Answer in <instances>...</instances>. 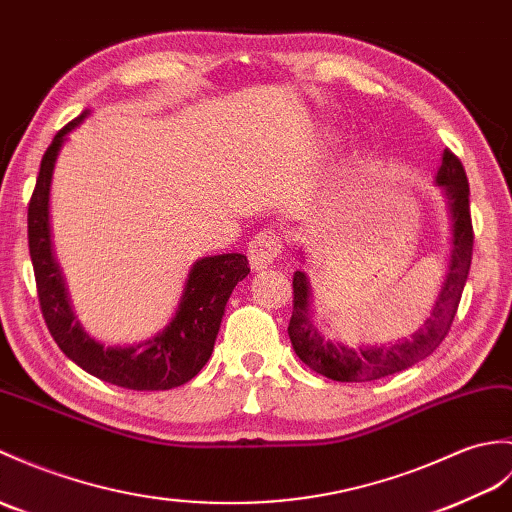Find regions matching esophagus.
I'll use <instances>...</instances> for the list:
<instances>
[{
  "label": "esophagus",
  "instance_id": "esophagus-1",
  "mask_svg": "<svg viewBox=\"0 0 512 512\" xmlns=\"http://www.w3.org/2000/svg\"><path fill=\"white\" fill-rule=\"evenodd\" d=\"M281 240L275 231H259L251 242H248V261L255 270L268 268L281 253Z\"/></svg>",
  "mask_w": 512,
  "mask_h": 512
}]
</instances>
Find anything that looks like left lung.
I'll list each match as a JSON object with an SVG mask.
<instances>
[{"mask_svg": "<svg viewBox=\"0 0 512 512\" xmlns=\"http://www.w3.org/2000/svg\"><path fill=\"white\" fill-rule=\"evenodd\" d=\"M436 185L443 189L451 216V253L441 292H438L432 316L410 338L382 347L349 349L340 342L327 340L312 320V285L303 270L294 272V310L288 325L292 347L312 371L334 382H373L434 353L456 316L462 290L469 277L473 255V227L469 211V181L460 159L451 150L443 152V163L436 172Z\"/></svg>", "mask_w": 512, "mask_h": 512, "instance_id": "obj_1", "label": "left lung"}]
</instances>
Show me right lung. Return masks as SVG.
Listing matches in <instances>:
<instances>
[{"label":"right lung","mask_w":512,"mask_h":512,"mask_svg":"<svg viewBox=\"0 0 512 512\" xmlns=\"http://www.w3.org/2000/svg\"><path fill=\"white\" fill-rule=\"evenodd\" d=\"M85 117L87 111L58 130L52 139L41 159L37 187L28 205V246L45 325L67 358L102 382L130 390L183 386L211 358L224 307L235 285L251 272V266L242 253L202 257L189 270L174 318L157 336L133 347H104L93 340L71 312L50 240V187L56 157L67 135Z\"/></svg>","instance_id":"1"}]
</instances>
